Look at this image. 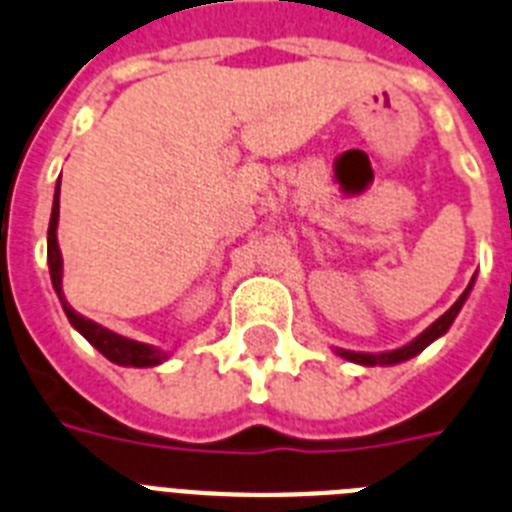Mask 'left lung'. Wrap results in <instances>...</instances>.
<instances>
[{"instance_id": "8db88e82", "label": "left lung", "mask_w": 512, "mask_h": 512, "mask_svg": "<svg viewBox=\"0 0 512 512\" xmlns=\"http://www.w3.org/2000/svg\"><path fill=\"white\" fill-rule=\"evenodd\" d=\"M471 283H474V281H471ZM471 283H469V288H471ZM469 288H466V291L461 293L459 301H456V304H453L451 309H448L441 319H435V322L430 324L428 330L422 332L420 337H415V340H412L410 345H404V348H399V350H391V353H376V355H373V353H350V350H340V355H342V358H348V361H353V363H363V366H391V363L410 361L412 355L422 353V350L428 348V345L435 340V337H441L443 332H448L451 322H453V319H456V314H459L461 306H464L466 296H469Z\"/></svg>"}]
</instances>
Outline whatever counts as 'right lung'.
<instances>
[{
    "instance_id": "obj_1",
    "label": "right lung",
    "mask_w": 512,
    "mask_h": 512,
    "mask_svg": "<svg viewBox=\"0 0 512 512\" xmlns=\"http://www.w3.org/2000/svg\"><path fill=\"white\" fill-rule=\"evenodd\" d=\"M56 224H59V185H56V195H53V211H51V224H48V268H51V281L56 293H59L61 306H64L66 317L69 322L82 332L87 340L100 350L108 361L118 363V366H133V368H146V366H157V363L164 361L162 350H154L151 345H144V342L128 340V337L115 335V332L105 330L92 319H84L82 314L71 309L66 304L64 293H61V252L59 242H56Z\"/></svg>"
}]
</instances>
